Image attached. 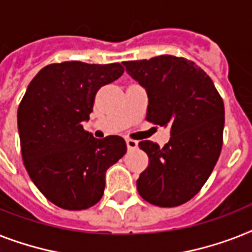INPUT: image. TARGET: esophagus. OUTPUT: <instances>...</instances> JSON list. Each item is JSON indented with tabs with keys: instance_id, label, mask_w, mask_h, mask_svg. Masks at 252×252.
Here are the masks:
<instances>
[{
	"instance_id": "esophagus-1",
	"label": "esophagus",
	"mask_w": 252,
	"mask_h": 252,
	"mask_svg": "<svg viewBox=\"0 0 252 252\" xmlns=\"http://www.w3.org/2000/svg\"><path fill=\"white\" fill-rule=\"evenodd\" d=\"M126 146L129 150H134L138 147V141L136 140H132V138H126Z\"/></svg>"
}]
</instances>
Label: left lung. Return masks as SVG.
<instances>
[{"mask_svg":"<svg viewBox=\"0 0 252 252\" xmlns=\"http://www.w3.org/2000/svg\"><path fill=\"white\" fill-rule=\"evenodd\" d=\"M123 64L146 89L147 122L171 129L163 147L153 141L138 144L149 165L137 180V190L159 207L186 203L206 184L220 157L225 120L222 98L211 77L183 57L160 55Z\"/></svg>","mask_w":252,"mask_h":252,"instance_id":"obj_1","label":"left lung"}]
</instances>
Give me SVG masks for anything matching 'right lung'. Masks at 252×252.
I'll use <instances>...</instances> for the list:
<instances>
[{
  "mask_svg": "<svg viewBox=\"0 0 252 252\" xmlns=\"http://www.w3.org/2000/svg\"><path fill=\"white\" fill-rule=\"evenodd\" d=\"M123 72L120 63H53L27 88L18 108L22 158L34 185L58 207L80 211L98 203L106 171L126 153L124 138L98 140L81 124L99 88Z\"/></svg>",
  "mask_w": 252,
  "mask_h": 252,
  "instance_id": "right-lung-1",
  "label": "right lung"
}]
</instances>
